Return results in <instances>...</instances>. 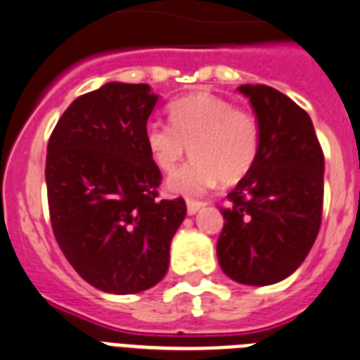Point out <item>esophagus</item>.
<instances>
[{"instance_id":"34e87169","label":"esophagus","mask_w":360,"mask_h":360,"mask_svg":"<svg viewBox=\"0 0 360 360\" xmlns=\"http://www.w3.org/2000/svg\"><path fill=\"white\" fill-rule=\"evenodd\" d=\"M205 205V203H203V201H194V200H188L186 201V212H188L190 216L192 214H195V212H198V210L201 209V207Z\"/></svg>"}]
</instances>
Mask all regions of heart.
<instances>
[{
	"instance_id": "b5f03b06",
	"label": "heart",
	"mask_w": 360,
	"mask_h": 360,
	"mask_svg": "<svg viewBox=\"0 0 360 360\" xmlns=\"http://www.w3.org/2000/svg\"><path fill=\"white\" fill-rule=\"evenodd\" d=\"M170 124L150 122L144 142L162 172H174L188 153L194 157L168 179V188L179 194H203L218 183L240 181L255 165L261 133L255 116L233 107L220 96H186L170 105Z\"/></svg>"
}]
</instances>
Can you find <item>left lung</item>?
Wrapping results in <instances>:
<instances>
[{"label":"left lung","mask_w":360,"mask_h":360,"mask_svg":"<svg viewBox=\"0 0 360 360\" xmlns=\"http://www.w3.org/2000/svg\"><path fill=\"white\" fill-rule=\"evenodd\" d=\"M255 110L261 144L221 209L216 253L221 270L242 285H274L294 274L322 224L323 151L311 116L266 84H242Z\"/></svg>","instance_id":"1"}]
</instances>
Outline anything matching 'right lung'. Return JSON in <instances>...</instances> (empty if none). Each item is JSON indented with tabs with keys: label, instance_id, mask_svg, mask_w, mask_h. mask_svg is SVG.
Wrapping results in <instances>:
<instances>
[{
	"label": "right lung",
	"instance_id": "right-lung-1",
	"mask_svg": "<svg viewBox=\"0 0 360 360\" xmlns=\"http://www.w3.org/2000/svg\"><path fill=\"white\" fill-rule=\"evenodd\" d=\"M157 99L150 84L107 83L79 96L48 142L58 248L84 281L109 294L148 290L166 276L186 216L183 198H157L162 175L144 142Z\"/></svg>",
	"mask_w": 360,
	"mask_h": 360
}]
</instances>
